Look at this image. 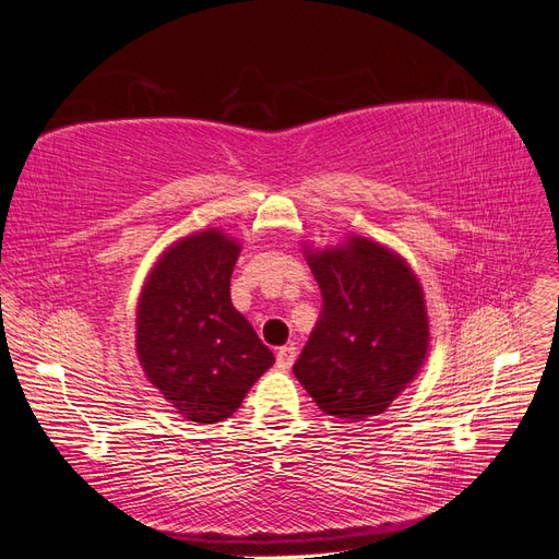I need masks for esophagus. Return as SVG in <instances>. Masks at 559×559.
<instances>
[{"label":"esophagus","instance_id":"34e87169","mask_svg":"<svg viewBox=\"0 0 559 559\" xmlns=\"http://www.w3.org/2000/svg\"><path fill=\"white\" fill-rule=\"evenodd\" d=\"M296 354H298V349H296L294 345H284V347H280V349H277V366H280L282 370L292 368V364L296 361Z\"/></svg>","mask_w":559,"mask_h":559}]
</instances>
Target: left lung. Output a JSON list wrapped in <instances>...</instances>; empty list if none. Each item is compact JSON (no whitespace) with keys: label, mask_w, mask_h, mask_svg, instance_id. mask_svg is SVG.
I'll use <instances>...</instances> for the list:
<instances>
[{"label":"left lung","mask_w":559,"mask_h":559,"mask_svg":"<svg viewBox=\"0 0 559 559\" xmlns=\"http://www.w3.org/2000/svg\"><path fill=\"white\" fill-rule=\"evenodd\" d=\"M321 312L294 376L326 415L361 421L384 413L429 349L425 294L399 253L361 235L310 251Z\"/></svg>","instance_id":"8db88e82"}]
</instances>
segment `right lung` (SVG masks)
Masks as SVG:
<instances>
[{
  "label": "right lung",
  "mask_w": 559,
  "mask_h": 559,
  "mask_svg": "<svg viewBox=\"0 0 559 559\" xmlns=\"http://www.w3.org/2000/svg\"><path fill=\"white\" fill-rule=\"evenodd\" d=\"M240 245L216 228L175 242L151 270L138 306L144 376L186 419L216 425L275 364L233 308L230 275Z\"/></svg>",
  "instance_id": "add662e5"
}]
</instances>
